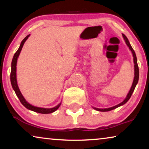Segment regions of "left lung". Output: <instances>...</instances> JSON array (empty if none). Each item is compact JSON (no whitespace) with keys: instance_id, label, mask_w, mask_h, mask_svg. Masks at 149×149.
Here are the masks:
<instances>
[{"instance_id":"left-lung-1","label":"left lung","mask_w":149,"mask_h":149,"mask_svg":"<svg viewBox=\"0 0 149 149\" xmlns=\"http://www.w3.org/2000/svg\"><path fill=\"white\" fill-rule=\"evenodd\" d=\"M122 36H123L124 40H125L126 45H127L128 47H129L130 50L131 51V52H132V56H133V58H134V77L133 83H132V87H131V88H130V89L129 92H128V93H127V96H126V97H125V99H124V100L122 102L119 103V104H117V105L114 106V107H110V108H106V109H98V108H95V107H92L93 109H95V111H101V112H107V111H112V110L115 109H117V108H118V107H121V106H123V104H125L127 102L128 100H129L130 97H131L132 93L134 92V89H135V87L136 86V85L138 84V79H139V69H138V63H137V58H136L135 52H134V51L133 48L132 47L131 45H130L129 40H128V39H127V38L126 37V36L125 35V34H122Z\"/></svg>"}]
</instances>
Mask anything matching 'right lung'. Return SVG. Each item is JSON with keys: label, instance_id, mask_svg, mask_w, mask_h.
<instances>
[{"label": "right lung", "instance_id": "right-lung-1", "mask_svg": "<svg viewBox=\"0 0 149 149\" xmlns=\"http://www.w3.org/2000/svg\"><path fill=\"white\" fill-rule=\"evenodd\" d=\"M30 34H28V36H26L25 38H24L23 40H22L21 44H20L19 47L18 49L17 52L15 54H14L13 60H12L11 62V75H10V79H11V83L12 85V87H13V90L15 91V93L16 95H17L18 98H19V101L21 102V103L23 104L24 107H25L26 109L28 110H30V111L36 112V113H41V114H49L52 113L56 111L57 109H58L59 107H60L61 104H62V102L60 103H59L58 105L56 106L55 107L50 108V109H47V108H41V107H35V106H33L30 104V103H28L26 100L24 98L23 95L22 94L21 91L19 90V87H18L17 85V74H16V70H17V62L18 57H19L20 52H21L22 49L23 47L24 44L25 43L26 40L28 39V37H29Z\"/></svg>", "mask_w": 149, "mask_h": 149}]
</instances>
